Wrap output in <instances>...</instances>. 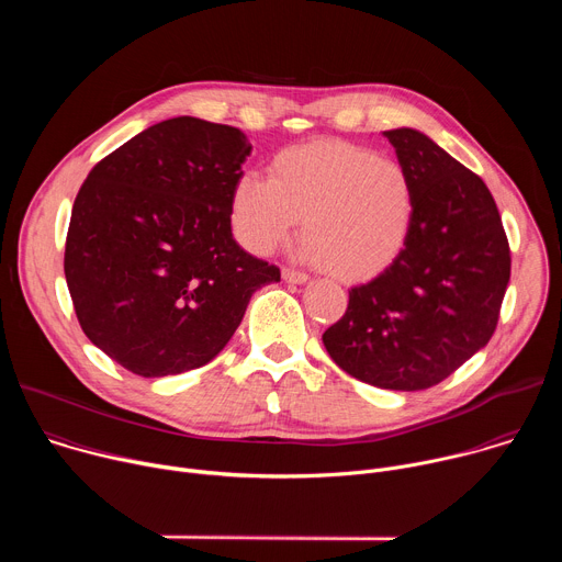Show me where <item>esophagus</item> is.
Instances as JSON below:
<instances>
[{"label":"esophagus","mask_w":562,"mask_h":562,"mask_svg":"<svg viewBox=\"0 0 562 562\" xmlns=\"http://www.w3.org/2000/svg\"><path fill=\"white\" fill-rule=\"evenodd\" d=\"M282 280L289 284H304L308 280L306 273H300L295 269H282Z\"/></svg>","instance_id":"34e87169"}]
</instances>
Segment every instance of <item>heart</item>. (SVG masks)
Listing matches in <instances>:
<instances>
[{"mask_svg":"<svg viewBox=\"0 0 562 562\" xmlns=\"http://www.w3.org/2000/svg\"><path fill=\"white\" fill-rule=\"evenodd\" d=\"M228 213L237 243L256 256L284 247L302 220V256L338 280L364 282L403 254L416 189L397 159L342 139H317L273 155L269 180L239 176Z\"/></svg>","mask_w":562,"mask_h":562,"instance_id":"b5f03b06","label":"heart"}]
</instances>
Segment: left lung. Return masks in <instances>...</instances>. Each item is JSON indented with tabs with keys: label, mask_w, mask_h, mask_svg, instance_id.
<instances>
[{
	"label": "left lung",
	"mask_w": 562,
	"mask_h": 562,
	"mask_svg": "<svg viewBox=\"0 0 562 562\" xmlns=\"http://www.w3.org/2000/svg\"><path fill=\"white\" fill-rule=\"evenodd\" d=\"M382 135L414 180L412 233L386 271L349 291L347 313L323 342L342 371L367 384L420 391L490 342L512 256L483 180L416 128Z\"/></svg>",
	"instance_id": "left-lung-1"
}]
</instances>
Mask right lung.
Returning <instances> with one entry per match:
<instances>
[{
  "label": "right lung",
  "instance_id": "obj_1",
  "mask_svg": "<svg viewBox=\"0 0 562 562\" xmlns=\"http://www.w3.org/2000/svg\"><path fill=\"white\" fill-rule=\"evenodd\" d=\"M247 135L191 115L157 122L89 173L66 235L64 273L87 338L142 378L211 362L251 295L280 282L231 233L228 198Z\"/></svg>",
  "mask_w": 562,
  "mask_h": 562
}]
</instances>
